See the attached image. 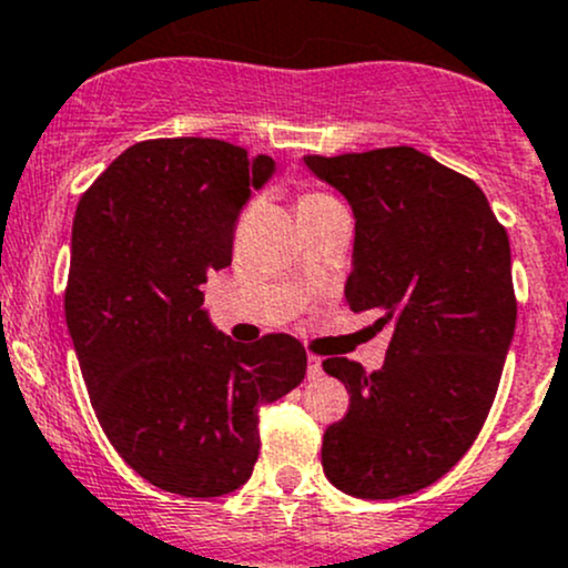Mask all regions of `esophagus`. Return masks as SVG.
I'll return each mask as SVG.
<instances>
[{
  "label": "esophagus",
  "mask_w": 568,
  "mask_h": 568,
  "mask_svg": "<svg viewBox=\"0 0 568 568\" xmlns=\"http://www.w3.org/2000/svg\"><path fill=\"white\" fill-rule=\"evenodd\" d=\"M323 377V358L320 355H308V379Z\"/></svg>",
  "instance_id": "1"
}]
</instances>
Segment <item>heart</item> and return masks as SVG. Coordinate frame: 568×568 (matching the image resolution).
I'll return each instance as SVG.
<instances>
[{
    "label": "heart",
    "instance_id": "b5f03b06",
    "mask_svg": "<svg viewBox=\"0 0 568 568\" xmlns=\"http://www.w3.org/2000/svg\"><path fill=\"white\" fill-rule=\"evenodd\" d=\"M320 196H325V194H306L301 199V202H308V199H320Z\"/></svg>",
    "mask_w": 568,
    "mask_h": 568
}]
</instances>
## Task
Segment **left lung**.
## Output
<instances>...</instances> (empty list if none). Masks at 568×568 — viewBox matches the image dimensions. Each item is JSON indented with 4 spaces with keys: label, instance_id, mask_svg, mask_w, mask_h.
I'll return each mask as SVG.
<instances>
[{
    "label": "left lung",
    "instance_id": "left-lung-1",
    "mask_svg": "<svg viewBox=\"0 0 568 568\" xmlns=\"http://www.w3.org/2000/svg\"><path fill=\"white\" fill-rule=\"evenodd\" d=\"M303 161L355 213L347 306L390 327L379 372L323 361L349 394L323 470L355 498L418 493L465 457L498 394L517 323L508 235L470 178L415 148Z\"/></svg>",
    "mask_w": 568,
    "mask_h": 568
}]
</instances>
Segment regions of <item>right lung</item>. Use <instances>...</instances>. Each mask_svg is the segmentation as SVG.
Here are the masks:
<instances>
[{
  "instance_id": "add662e5",
  "label": "right lung",
  "mask_w": 568,
  "mask_h": 568,
  "mask_svg": "<svg viewBox=\"0 0 568 568\" xmlns=\"http://www.w3.org/2000/svg\"><path fill=\"white\" fill-rule=\"evenodd\" d=\"M273 169L221 139H148L75 207L65 320L92 410L166 493L219 498L248 481L262 407L306 374L295 336L232 342L202 312V284L232 265L243 204Z\"/></svg>"
}]
</instances>
